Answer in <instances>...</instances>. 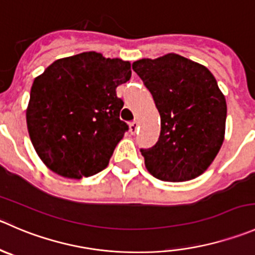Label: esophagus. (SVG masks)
<instances>
[{
    "label": "esophagus",
    "instance_id": "esophagus-1",
    "mask_svg": "<svg viewBox=\"0 0 255 255\" xmlns=\"http://www.w3.org/2000/svg\"><path fill=\"white\" fill-rule=\"evenodd\" d=\"M137 130H138V122L137 121H133L132 123H129V132L132 133V134H134Z\"/></svg>",
    "mask_w": 255,
    "mask_h": 255
}]
</instances>
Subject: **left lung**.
I'll return each instance as SVG.
<instances>
[{
	"instance_id": "left-lung-1",
	"label": "left lung",
	"mask_w": 255,
	"mask_h": 255,
	"mask_svg": "<svg viewBox=\"0 0 255 255\" xmlns=\"http://www.w3.org/2000/svg\"><path fill=\"white\" fill-rule=\"evenodd\" d=\"M133 71L152 93L160 134L140 149L153 177L185 182L208 169L226 134L227 102L211 71L175 53L133 62Z\"/></svg>"
}]
</instances>
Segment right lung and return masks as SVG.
<instances>
[{
  "instance_id": "obj_1",
  "label": "right lung",
  "mask_w": 255,
  "mask_h": 255,
  "mask_svg": "<svg viewBox=\"0 0 255 255\" xmlns=\"http://www.w3.org/2000/svg\"><path fill=\"white\" fill-rule=\"evenodd\" d=\"M130 75L128 61L91 51L57 59L34 78L27 129L48 169L81 179L107 167L128 129L116 88Z\"/></svg>"
}]
</instances>
